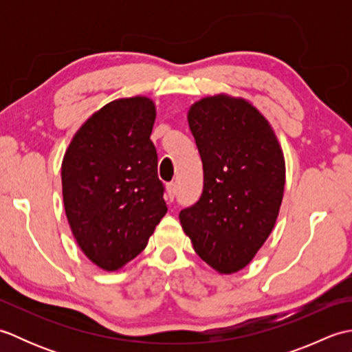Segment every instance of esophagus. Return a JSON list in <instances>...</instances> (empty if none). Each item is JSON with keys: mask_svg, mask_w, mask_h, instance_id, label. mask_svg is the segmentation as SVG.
<instances>
[{"mask_svg": "<svg viewBox=\"0 0 352 352\" xmlns=\"http://www.w3.org/2000/svg\"><path fill=\"white\" fill-rule=\"evenodd\" d=\"M175 195H177V184L175 183L166 184V199L169 201V203H172V201H174Z\"/></svg>", "mask_w": 352, "mask_h": 352, "instance_id": "obj_1", "label": "esophagus"}]
</instances>
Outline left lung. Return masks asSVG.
I'll return each instance as SVG.
<instances>
[{"instance_id":"obj_1","label":"left lung","mask_w":352,"mask_h":352,"mask_svg":"<svg viewBox=\"0 0 352 352\" xmlns=\"http://www.w3.org/2000/svg\"><path fill=\"white\" fill-rule=\"evenodd\" d=\"M188 121L203 160L204 189L180 212L193 250L219 274L241 271L278 218L286 164L267 119L226 94L197 101Z\"/></svg>"}]
</instances>
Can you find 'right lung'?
<instances>
[{
	"label": "right lung",
	"mask_w": 352,
	"mask_h": 352,
	"mask_svg": "<svg viewBox=\"0 0 352 352\" xmlns=\"http://www.w3.org/2000/svg\"><path fill=\"white\" fill-rule=\"evenodd\" d=\"M154 121L148 96L115 100L80 126L65 153L66 218L80 250L104 271L139 256L168 212L149 139Z\"/></svg>",
	"instance_id": "right-lung-1"
}]
</instances>
